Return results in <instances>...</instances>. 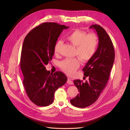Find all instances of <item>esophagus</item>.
Returning <instances> with one entry per match:
<instances>
[{"mask_svg": "<svg viewBox=\"0 0 130 130\" xmlns=\"http://www.w3.org/2000/svg\"><path fill=\"white\" fill-rule=\"evenodd\" d=\"M67 82V83H68V84H71V85H72V84H73V81H72L70 79H69V78H68V79Z\"/></svg>", "mask_w": 130, "mask_h": 130, "instance_id": "esophagus-1", "label": "esophagus"}]
</instances>
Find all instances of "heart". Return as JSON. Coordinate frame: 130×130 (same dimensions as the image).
Instances as JSON below:
<instances>
[{
    "instance_id": "1",
    "label": "heart",
    "mask_w": 130,
    "mask_h": 130,
    "mask_svg": "<svg viewBox=\"0 0 130 130\" xmlns=\"http://www.w3.org/2000/svg\"><path fill=\"white\" fill-rule=\"evenodd\" d=\"M67 40L76 47V54L82 62H86L95 53L98 45V39L94 33L87 34L84 31L76 30L69 33ZM63 45L62 41H58L54 47L55 54L60 53ZM80 61L77 59H66L61 62L62 69L68 75H72L80 66Z\"/></svg>"
}]
</instances>
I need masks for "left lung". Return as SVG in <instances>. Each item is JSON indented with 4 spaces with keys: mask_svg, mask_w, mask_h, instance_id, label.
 <instances>
[{
    "mask_svg": "<svg viewBox=\"0 0 130 130\" xmlns=\"http://www.w3.org/2000/svg\"><path fill=\"white\" fill-rule=\"evenodd\" d=\"M89 28L95 29L97 33L98 46L82 69L84 76L88 77V81L74 80L79 94L70 101L72 105L80 108L91 105L98 99L106 86L115 59L113 43L105 30L98 25H92Z\"/></svg>",
    "mask_w": 130,
    "mask_h": 130,
    "instance_id": "8db88e82",
    "label": "left lung"
}]
</instances>
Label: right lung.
<instances>
[{"label": "right lung", "mask_w": 130, "mask_h": 130, "mask_svg": "<svg viewBox=\"0 0 130 130\" xmlns=\"http://www.w3.org/2000/svg\"><path fill=\"white\" fill-rule=\"evenodd\" d=\"M69 27L44 23L33 29L25 38L21 52L23 84L30 100L40 106L52 103L54 92L67 80L64 73L46 70L54 55V47L64 29Z\"/></svg>", "instance_id": "right-lung-1"}]
</instances>
